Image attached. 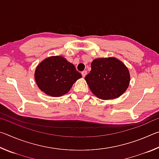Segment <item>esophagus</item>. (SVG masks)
I'll return each mask as SVG.
<instances>
[{
    "label": "esophagus",
    "mask_w": 159,
    "mask_h": 159,
    "mask_svg": "<svg viewBox=\"0 0 159 159\" xmlns=\"http://www.w3.org/2000/svg\"><path fill=\"white\" fill-rule=\"evenodd\" d=\"M81 74H82V76L84 78L86 75H87V71H83L81 72Z\"/></svg>",
    "instance_id": "1"
}]
</instances>
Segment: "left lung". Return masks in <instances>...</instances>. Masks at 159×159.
I'll use <instances>...</instances> for the list:
<instances>
[{
  "instance_id": "8db88e82",
  "label": "left lung",
  "mask_w": 159,
  "mask_h": 159,
  "mask_svg": "<svg viewBox=\"0 0 159 159\" xmlns=\"http://www.w3.org/2000/svg\"><path fill=\"white\" fill-rule=\"evenodd\" d=\"M85 80L92 93L102 99L118 98L127 89L130 74L121 61L114 57L99 58L91 63Z\"/></svg>"
}]
</instances>
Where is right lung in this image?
Masks as SVG:
<instances>
[{
  "label": "right lung",
  "instance_id": "1",
  "mask_svg": "<svg viewBox=\"0 0 159 159\" xmlns=\"http://www.w3.org/2000/svg\"><path fill=\"white\" fill-rule=\"evenodd\" d=\"M82 77L73 64L60 56L45 59L35 71V80L45 94L60 97L68 93L74 83Z\"/></svg>",
  "mask_w": 159,
  "mask_h": 159
}]
</instances>
